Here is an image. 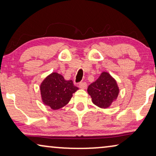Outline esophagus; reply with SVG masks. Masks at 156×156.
Segmentation results:
<instances>
[{
	"label": "esophagus",
	"instance_id": "1",
	"mask_svg": "<svg viewBox=\"0 0 156 156\" xmlns=\"http://www.w3.org/2000/svg\"><path fill=\"white\" fill-rule=\"evenodd\" d=\"M79 87H80V89H85L87 87V84L86 82H80V84H79Z\"/></svg>",
	"mask_w": 156,
	"mask_h": 156
}]
</instances>
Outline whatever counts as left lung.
Listing matches in <instances>:
<instances>
[{
    "label": "left lung",
    "mask_w": 156,
    "mask_h": 156,
    "mask_svg": "<svg viewBox=\"0 0 156 156\" xmlns=\"http://www.w3.org/2000/svg\"><path fill=\"white\" fill-rule=\"evenodd\" d=\"M87 92L91 96L94 104L101 108H107L116 101L119 88L115 79L107 72H103L88 87Z\"/></svg>",
    "instance_id": "1"
}]
</instances>
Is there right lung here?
Masks as SVG:
<instances>
[{"instance_id": "add662e5", "label": "right lung", "mask_w": 156, "mask_h": 156, "mask_svg": "<svg viewBox=\"0 0 156 156\" xmlns=\"http://www.w3.org/2000/svg\"><path fill=\"white\" fill-rule=\"evenodd\" d=\"M40 89L44 105L57 110L69 103L79 88L74 86L72 80H65L62 74L52 72L42 81Z\"/></svg>"}]
</instances>
